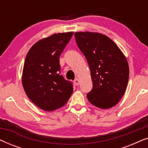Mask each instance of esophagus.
<instances>
[{"label":"esophagus","instance_id":"1","mask_svg":"<svg viewBox=\"0 0 148 148\" xmlns=\"http://www.w3.org/2000/svg\"><path fill=\"white\" fill-rule=\"evenodd\" d=\"M74 83L76 86H79V80L78 79H75L74 80Z\"/></svg>","mask_w":148,"mask_h":148}]
</instances>
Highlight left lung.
I'll use <instances>...</instances> for the list:
<instances>
[{
  "label": "left lung",
  "mask_w": 148,
  "mask_h": 148,
  "mask_svg": "<svg viewBox=\"0 0 148 148\" xmlns=\"http://www.w3.org/2000/svg\"><path fill=\"white\" fill-rule=\"evenodd\" d=\"M75 37L90 69L93 88L87 98L98 108H112L123 96L128 84L126 57L110 38L102 34L79 32Z\"/></svg>",
  "instance_id": "obj_1"
}]
</instances>
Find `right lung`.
<instances>
[{"mask_svg":"<svg viewBox=\"0 0 148 148\" xmlns=\"http://www.w3.org/2000/svg\"><path fill=\"white\" fill-rule=\"evenodd\" d=\"M73 32L54 34L32 46L24 62L22 85L26 95L38 107L53 111L67 103L73 88L60 75L59 57Z\"/></svg>","mask_w":148,"mask_h":148,"instance_id":"right-lung-1","label":"right lung"}]
</instances>
